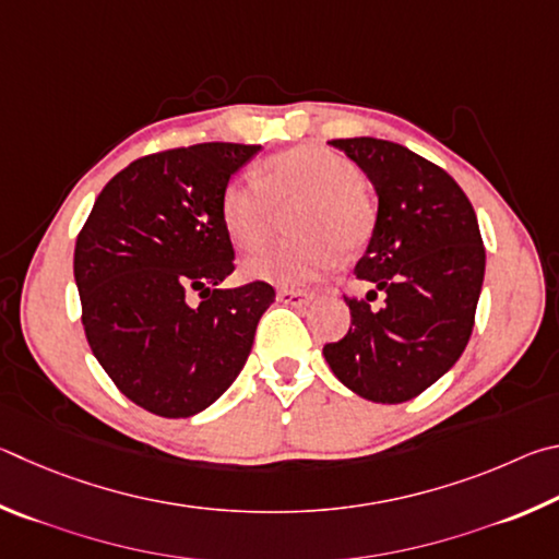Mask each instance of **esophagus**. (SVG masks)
<instances>
[{
	"label": "esophagus",
	"mask_w": 559,
	"mask_h": 559,
	"mask_svg": "<svg viewBox=\"0 0 559 559\" xmlns=\"http://www.w3.org/2000/svg\"><path fill=\"white\" fill-rule=\"evenodd\" d=\"M311 297H314V295H311V292H307V289H289V287L277 289V299L282 301V305L301 307V305H307Z\"/></svg>",
	"instance_id": "obj_1"
}]
</instances>
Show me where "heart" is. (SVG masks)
<instances>
[{
    "label": "heart",
    "mask_w": 559,
    "mask_h": 559,
    "mask_svg": "<svg viewBox=\"0 0 559 559\" xmlns=\"http://www.w3.org/2000/svg\"><path fill=\"white\" fill-rule=\"evenodd\" d=\"M297 201L289 225L297 235L272 245L245 264V274L280 287H297L321 277L356 252L376 228V205L360 169L329 146L301 144L272 154L258 179H230L221 193V221L240 250H260L272 238L280 209Z\"/></svg>",
    "instance_id": "heart-1"
}]
</instances>
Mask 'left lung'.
<instances>
[{
  "instance_id": "obj_1",
  "label": "left lung",
  "mask_w": 559,
  "mask_h": 559,
  "mask_svg": "<svg viewBox=\"0 0 559 559\" xmlns=\"http://www.w3.org/2000/svg\"><path fill=\"white\" fill-rule=\"evenodd\" d=\"M329 144L373 181L378 218L356 264V277L376 289L366 299L344 295L350 329L324 346V358L356 395L397 405L425 393L464 354L486 270L481 230L442 166L376 136ZM378 290L384 305L373 308Z\"/></svg>"
}]
</instances>
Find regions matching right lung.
<instances>
[{"label": "right lung", "instance_id": "add662e5", "mask_svg": "<svg viewBox=\"0 0 559 559\" xmlns=\"http://www.w3.org/2000/svg\"><path fill=\"white\" fill-rule=\"evenodd\" d=\"M258 150L203 142L140 156L105 183L78 233L85 338L117 390L146 413L179 419L215 403L274 301L262 280L218 287L235 270L221 193Z\"/></svg>", "mask_w": 559, "mask_h": 559}]
</instances>
